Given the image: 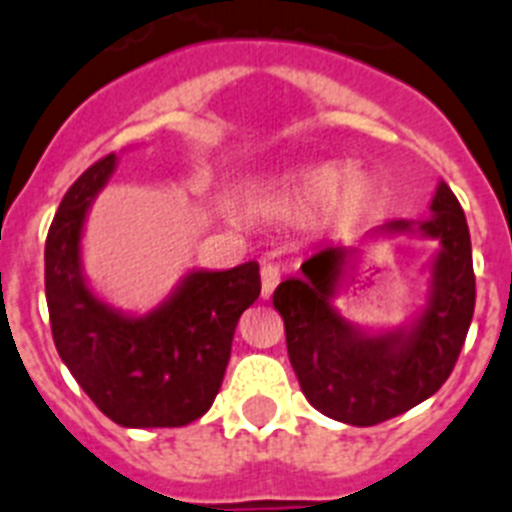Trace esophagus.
<instances>
[{"label":"esophagus","mask_w":512,"mask_h":512,"mask_svg":"<svg viewBox=\"0 0 512 512\" xmlns=\"http://www.w3.org/2000/svg\"><path fill=\"white\" fill-rule=\"evenodd\" d=\"M260 275H262V299H270L275 291V286L281 283V268H278V265H273V262H268V265H262Z\"/></svg>","instance_id":"obj_1"}]
</instances>
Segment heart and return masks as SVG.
Segmentation results:
<instances>
[{"mask_svg":"<svg viewBox=\"0 0 512 512\" xmlns=\"http://www.w3.org/2000/svg\"><path fill=\"white\" fill-rule=\"evenodd\" d=\"M260 203L283 216H314L332 226H348L368 211L373 201V182L350 172L345 162L311 164L260 190Z\"/></svg>","mask_w":512,"mask_h":512,"instance_id":"b5f03b06","label":"heart"}]
</instances>
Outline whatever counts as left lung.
Here are the masks:
<instances>
[{"label": "left lung", "mask_w": 512, "mask_h": 512, "mask_svg": "<svg viewBox=\"0 0 512 512\" xmlns=\"http://www.w3.org/2000/svg\"><path fill=\"white\" fill-rule=\"evenodd\" d=\"M433 216L420 224L386 221L376 234H420L441 244L430 262L428 299L402 327L361 330L335 309L340 281L358 247L327 244L304 260L299 278L273 293L286 324L288 358L311 407L345 425H379L412 410L446 384L474 317V265L466 216L438 182Z\"/></svg>", "instance_id": "8db88e82"}]
</instances>
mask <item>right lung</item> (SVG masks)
Listing matches in <instances>:
<instances>
[{
  "label": "right lung",
  "mask_w": 512,
  "mask_h": 512,
  "mask_svg": "<svg viewBox=\"0 0 512 512\" xmlns=\"http://www.w3.org/2000/svg\"><path fill=\"white\" fill-rule=\"evenodd\" d=\"M115 164V154L92 164L66 190L48 229L53 342L102 415L123 428H182L206 415L219 394L239 317L260 296V265L190 270L146 314L102 301L82 270V231Z\"/></svg>",
  "instance_id": "obj_1"
}]
</instances>
